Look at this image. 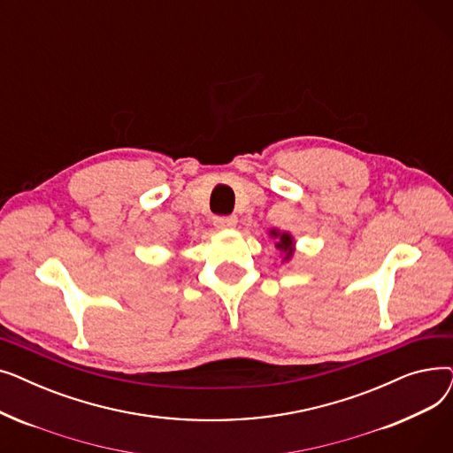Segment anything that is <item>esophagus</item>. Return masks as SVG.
<instances>
[{
    "instance_id": "1",
    "label": "esophagus",
    "mask_w": 453,
    "mask_h": 453,
    "mask_svg": "<svg viewBox=\"0 0 453 453\" xmlns=\"http://www.w3.org/2000/svg\"><path fill=\"white\" fill-rule=\"evenodd\" d=\"M212 224L217 226L219 229H229V227L236 226V217H234V214H229V217H214Z\"/></svg>"
}]
</instances>
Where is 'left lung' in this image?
<instances>
[{"label":"left lung","instance_id":"1","mask_svg":"<svg viewBox=\"0 0 453 453\" xmlns=\"http://www.w3.org/2000/svg\"><path fill=\"white\" fill-rule=\"evenodd\" d=\"M272 234L277 236V231H272ZM279 236H280V242H277V248L287 251V253H288L287 258H288V257L292 255V236H290L288 233H282V234H279Z\"/></svg>","mask_w":453,"mask_h":453}]
</instances>
